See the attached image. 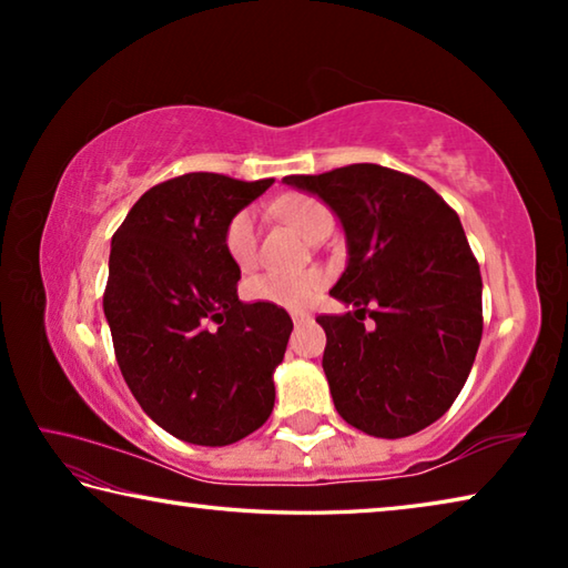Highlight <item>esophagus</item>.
I'll return each instance as SVG.
<instances>
[{"label": "esophagus", "instance_id": "34e87169", "mask_svg": "<svg viewBox=\"0 0 568 568\" xmlns=\"http://www.w3.org/2000/svg\"><path fill=\"white\" fill-rule=\"evenodd\" d=\"M291 318H293V323H307V321H311V313H305V311H293V313H291Z\"/></svg>", "mask_w": 568, "mask_h": 568}]
</instances>
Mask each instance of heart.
Returning a JSON list of instances; mask_svg holds the SVG:
<instances>
[{
    "label": "heart",
    "instance_id": "1",
    "mask_svg": "<svg viewBox=\"0 0 568 568\" xmlns=\"http://www.w3.org/2000/svg\"><path fill=\"white\" fill-rule=\"evenodd\" d=\"M277 213L285 223H291L297 233L305 237H315L325 225H331V213L318 197L313 195H287L277 203ZM223 247L230 261L237 267H250L257 257V213L255 207H240L230 215L223 230ZM325 275L321 271H301V273H257L247 277L243 293L247 301L271 303L277 307H303L313 303V297L323 291Z\"/></svg>",
    "mask_w": 568,
    "mask_h": 568
}]
</instances>
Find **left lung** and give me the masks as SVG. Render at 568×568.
I'll use <instances>...</instances> for the list:
<instances>
[{
  "label": "left lung",
  "instance_id": "1",
  "mask_svg": "<svg viewBox=\"0 0 568 568\" xmlns=\"http://www.w3.org/2000/svg\"><path fill=\"white\" fill-rule=\"evenodd\" d=\"M285 182L331 205L348 240L331 295L355 311L315 318L335 410L368 436L418 434L456 400L484 333L478 261L456 210L373 162Z\"/></svg>",
  "mask_w": 568,
  "mask_h": 568
}]
</instances>
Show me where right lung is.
Wrapping results in <instances>:
<instances>
[{
  "label": "right lung",
  "mask_w": 568,
  "mask_h": 568,
  "mask_svg": "<svg viewBox=\"0 0 568 568\" xmlns=\"http://www.w3.org/2000/svg\"><path fill=\"white\" fill-rule=\"evenodd\" d=\"M273 178L187 172L150 187L114 230L102 307L114 358L148 416L180 440L230 446L273 413V371L293 321L237 297L230 215Z\"/></svg>",
  "instance_id": "add662e5"
}]
</instances>
